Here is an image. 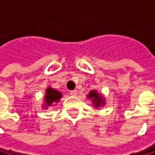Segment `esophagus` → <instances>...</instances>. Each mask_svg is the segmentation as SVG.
<instances>
[{
  "label": "esophagus",
  "instance_id": "1",
  "mask_svg": "<svg viewBox=\"0 0 155 155\" xmlns=\"http://www.w3.org/2000/svg\"><path fill=\"white\" fill-rule=\"evenodd\" d=\"M77 94H78V92H77L76 90H71L70 91V95H71V96H77Z\"/></svg>",
  "mask_w": 155,
  "mask_h": 155
}]
</instances>
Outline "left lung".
Instances as JSON below:
<instances>
[{
    "label": "left lung",
    "mask_w": 155,
    "mask_h": 155,
    "mask_svg": "<svg viewBox=\"0 0 155 155\" xmlns=\"http://www.w3.org/2000/svg\"><path fill=\"white\" fill-rule=\"evenodd\" d=\"M88 98H90L92 100V105L97 109V108H100L105 105V99L104 97L101 96L99 93H97L96 90H92L89 92L88 96H87Z\"/></svg>",
    "instance_id": "left-lung-1"
}]
</instances>
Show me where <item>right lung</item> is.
I'll return each instance as SVG.
<instances>
[{"mask_svg": "<svg viewBox=\"0 0 155 155\" xmlns=\"http://www.w3.org/2000/svg\"><path fill=\"white\" fill-rule=\"evenodd\" d=\"M62 97L61 92L56 90V89L52 87H47L45 91V104L44 107L47 108L53 105V103H58L59 102V99Z\"/></svg>", "mask_w": 155, "mask_h": 155, "instance_id": "right-lung-1", "label": "right lung"}]
</instances>
